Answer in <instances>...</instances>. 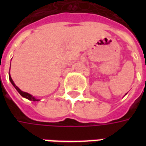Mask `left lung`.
<instances>
[{"label":"left lung","instance_id":"8db88e82","mask_svg":"<svg viewBox=\"0 0 146 146\" xmlns=\"http://www.w3.org/2000/svg\"><path fill=\"white\" fill-rule=\"evenodd\" d=\"M126 95H127V94H126Z\"/></svg>","mask_w":146,"mask_h":146}]
</instances>
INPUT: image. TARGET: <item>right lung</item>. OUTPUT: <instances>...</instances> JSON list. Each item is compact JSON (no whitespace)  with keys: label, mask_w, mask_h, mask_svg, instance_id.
I'll list each match as a JSON object with an SVG mask.
<instances>
[{"label":"right lung","mask_w":146,"mask_h":146,"mask_svg":"<svg viewBox=\"0 0 146 146\" xmlns=\"http://www.w3.org/2000/svg\"><path fill=\"white\" fill-rule=\"evenodd\" d=\"M9 80L11 81V84L14 86L15 88L17 90V92H19V94H20L21 96H23V98H27V99H29L30 101H33V102L40 101V99H38V98H36L35 97H34V96H33L32 95H30V94L27 93V92H23V91H21L20 89L15 84L14 81L12 80V79H11V75H10V70H9Z\"/></svg>","instance_id":"add662e5"}]
</instances>
